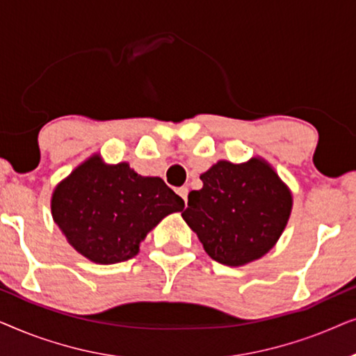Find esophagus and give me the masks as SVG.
<instances>
[{
  "instance_id": "1",
  "label": "esophagus",
  "mask_w": 356,
  "mask_h": 356,
  "mask_svg": "<svg viewBox=\"0 0 356 356\" xmlns=\"http://www.w3.org/2000/svg\"><path fill=\"white\" fill-rule=\"evenodd\" d=\"M177 193L179 194V196L183 197L184 204H186V202H188V193H189V189H188L186 186H181V188H178V189H177Z\"/></svg>"
}]
</instances>
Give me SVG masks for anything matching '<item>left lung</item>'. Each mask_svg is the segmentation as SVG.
<instances>
[{
  "mask_svg": "<svg viewBox=\"0 0 356 356\" xmlns=\"http://www.w3.org/2000/svg\"><path fill=\"white\" fill-rule=\"evenodd\" d=\"M188 194L181 216L213 261L243 266L264 256L289 222L291 193L261 159L217 162Z\"/></svg>",
  "mask_w": 356,
  "mask_h": 356,
  "instance_id": "left-lung-1",
  "label": "left lung"
}]
</instances>
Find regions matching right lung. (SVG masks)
Masks as SVG:
<instances>
[{
  "mask_svg": "<svg viewBox=\"0 0 356 356\" xmlns=\"http://www.w3.org/2000/svg\"><path fill=\"white\" fill-rule=\"evenodd\" d=\"M184 201L162 178L140 177L128 163L99 155L79 165L51 197V213L70 245L97 264L128 261L145 235Z\"/></svg>",
  "mask_w": 356,
  "mask_h": 356,
  "instance_id": "obj_1",
  "label": "right lung"
}]
</instances>
